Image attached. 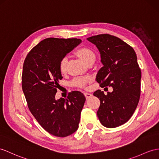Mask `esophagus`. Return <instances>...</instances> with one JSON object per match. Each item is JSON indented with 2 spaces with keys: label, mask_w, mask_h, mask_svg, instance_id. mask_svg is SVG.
Instances as JSON below:
<instances>
[{
  "label": "esophagus",
  "mask_w": 159,
  "mask_h": 159,
  "mask_svg": "<svg viewBox=\"0 0 159 159\" xmlns=\"http://www.w3.org/2000/svg\"><path fill=\"white\" fill-rule=\"evenodd\" d=\"M84 95L85 96H86V98L88 99V98H90L91 96H92V94L90 92H84Z\"/></svg>",
  "instance_id": "34e87169"
}]
</instances>
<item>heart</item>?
Returning <instances> with one entry per match:
<instances>
[{"mask_svg":"<svg viewBox=\"0 0 159 159\" xmlns=\"http://www.w3.org/2000/svg\"><path fill=\"white\" fill-rule=\"evenodd\" d=\"M75 55L78 57L80 59L82 60L85 64H87L88 62L95 59V55L94 52L91 49L87 47H82L77 49L75 51ZM66 64H67V59L63 58L62 59L60 64H59V70L61 73H63L66 70ZM87 77H84V78H77L73 80V84L77 86L82 87L88 81Z\"/></svg>","mask_w":159,"mask_h":159,"instance_id":"heart-1","label":"heart"}]
</instances>
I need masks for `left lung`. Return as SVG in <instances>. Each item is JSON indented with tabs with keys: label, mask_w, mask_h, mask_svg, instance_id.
<instances>
[{
	"label": "left lung",
	"mask_w": 159,
	"mask_h": 159,
	"mask_svg": "<svg viewBox=\"0 0 159 159\" xmlns=\"http://www.w3.org/2000/svg\"><path fill=\"white\" fill-rule=\"evenodd\" d=\"M100 54L102 67L96 80L102 88L111 86L112 92H94L100 105L97 116L101 124L113 128L124 124L136 109L140 96L141 71L134 50L120 38L109 34L88 38Z\"/></svg>",
	"instance_id": "1"
}]
</instances>
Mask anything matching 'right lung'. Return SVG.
<instances>
[{
  "instance_id": "right-lung-1",
  "label": "right lung",
  "mask_w": 159,
  "mask_h": 159,
  "mask_svg": "<svg viewBox=\"0 0 159 159\" xmlns=\"http://www.w3.org/2000/svg\"><path fill=\"white\" fill-rule=\"evenodd\" d=\"M77 38H48L30 50L23 66L22 89L31 113L48 133L66 137L77 131L86 98L73 91L67 98H55L62 59L78 46Z\"/></svg>"
}]
</instances>
